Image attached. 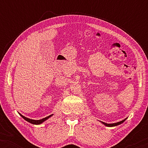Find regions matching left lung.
Segmentation results:
<instances>
[{
  "label": "left lung",
  "instance_id": "1",
  "mask_svg": "<svg viewBox=\"0 0 148 148\" xmlns=\"http://www.w3.org/2000/svg\"><path fill=\"white\" fill-rule=\"evenodd\" d=\"M126 119H124V120L120 121V122L115 123H112V124H108V123H104V122H102V123H103V124H104V125H106V127H114V126H117V125H119L122 124V123L124 122V121L126 120Z\"/></svg>",
  "mask_w": 148,
  "mask_h": 148
}]
</instances>
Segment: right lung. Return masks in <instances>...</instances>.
<instances>
[{"instance_id":"add662e5","label":"right lung","mask_w":148,"mask_h":148,"mask_svg":"<svg viewBox=\"0 0 148 148\" xmlns=\"http://www.w3.org/2000/svg\"><path fill=\"white\" fill-rule=\"evenodd\" d=\"M19 114L20 115H21V116L22 117V118L25 119V121H27V122H29V123H32V124H34V125H40V124H41V123H43V122H44V121L47 120L48 119H49L50 116H52V115H53V114H51V115H50V116H46V117H45V118H44V119H40V120H33V119H28V118H27V117H25V116H23V115L20 114V113H19Z\"/></svg>"}]
</instances>
